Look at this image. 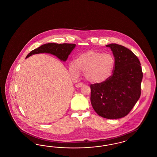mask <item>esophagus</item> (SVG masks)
I'll return each instance as SVG.
<instances>
[{
  "instance_id": "esophagus-1",
  "label": "esophagus",
  "mask_w": 157,
  "mask_h": 157,
  "mask_svg": "<svg viewBox=\"0 0 157 157\" xmlns=\"http://www.w3.org/2000/svg\"><path fill=\"white\" fill-rule=\"evenodd\" d=\"M83 85L82 83H77V84L76 85V86L77 88H81V87H82Z\"/></svg>"
}]
</instances>
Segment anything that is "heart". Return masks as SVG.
Returning <instances> with one entry per match:
<instances>
[{
  "mask_svg": "<svg viewBox=\"0 0 157 157\" xmlns=\"http://www.w3.org/2000/svg\"><path fill=\"white\" fill-rule=\"evenodd\" d=\"M115 67V59L109 53L88 51L80 54L69 64L72 75L77 76L81 71L85 72L86 79L91 83H101L112 75Z\"/></svg>",
  "mask_w": 157,
  "mask_h": 157,
  "instance_id": "obj_1",
  "label": "heart"
}]
</instances>
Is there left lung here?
<instances>
[{"instance_id":"left-lung-1","label":"left lung","mask_w":157,"mask_h":157,"mask_svg":"<svg viewBox=\"0 0 157 157\" xmlns=\"http://www.w3.org/2000/svg\"><path fill=\"white\" fill-rule=\"evenodd\" d=\"M109 47L115 58L112 75L105 81L91 84V104L107 119L125 117L141 96L143 73L140 62L131 50L116 44Z\"/></svg>"}]
</instances>
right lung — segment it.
Wrapping results in <instances>:
<instances>
[{"label":"right lung","mask_w":157,"mask_h":157,"mask_svg":"<svg viewBox=\"0 0 157 157\" xmlns=\"http://www.w3.org/2000/svg\"><path fill=\"white\" fill-rule=\"evenodd\" d=\"M75 44H54L48 43L42 45L36 49L32 51L26 57H29L31 55L40 53H49L56 56L59 59L63 61L67 60L68 56L75 48Z\"/></svg>","instance_id":"1"}]
</instances>
